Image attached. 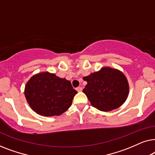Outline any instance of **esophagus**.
I'll use <instances>...</instances> for the list:
<instances>
[{
	"label": "esophagus",
	"instance_id": "34e87169",
	"mask_svg": "<svg viewBox=\"0 0 155 155\" xmlns=\"http://www.w3.org/2000/svg\"><path fill=\"white\" fill-rule=\"evenodd\" d=\"M76 90L78 91V92H82V87H77L76 88Z\"/></svg>",
	"mask_w": 155,
	"mask_h": 155
}]
</instances>
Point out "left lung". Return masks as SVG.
<instances>
[{"instance_id": "8db88e82", "label": "left lung", "mask_w": 155, "mask_h": 155, "mask_svg": "<svg viewBox=\"0 0 155 155\" xmlns=\"http://www.w3.org/2000/svg\"><path fill=\"white\" fill-rule=\"evenodd\" d=\"M83 80L87 84L82 90L92 107L101 111L118 109L128 98L129 84L126 75L119 70L102 67Z\"/></svg>"}]
</instances>
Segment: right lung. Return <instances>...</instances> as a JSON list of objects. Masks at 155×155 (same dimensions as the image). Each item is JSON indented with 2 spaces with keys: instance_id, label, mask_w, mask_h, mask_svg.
Wrapping results in <instances>:
<instances>
[{
  "instance_id": "add662e5",
  "label": "right lung",
  "mask_w": 155,
  "mask_h": 155,
  "mask_svg": "<svg viewBox=\"0 0 155 155\" xmlns=\"http://www.w3.org/2000/svg\"><path fill=\"white\" fill-rule=\"evenodd\" d=\"M77 93L69 80L48 71L34 75L25 87L29 107L42 116L61 115L71 107Z\"/></svg>"
}]
</instances>
